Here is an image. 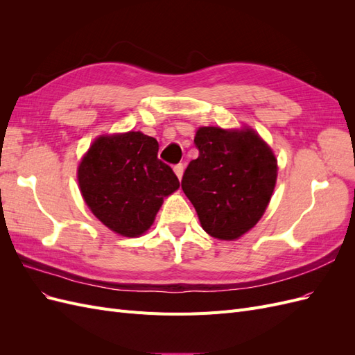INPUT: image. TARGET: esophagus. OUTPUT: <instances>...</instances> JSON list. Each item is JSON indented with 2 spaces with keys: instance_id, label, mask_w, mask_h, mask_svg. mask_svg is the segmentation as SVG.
<instances>
[{
  "instance_id": "1",
  "label": "esophagus",
  "mask_w": 355,
  "mask_h": 355,
  "mask_svg": "<svg viewBox=\"0 0 355 355\" xmlns=\"http://www.w3.org/2000/svg\"><path fill=\"white\" fill-rule=\"evenodd\" d=\"M184 164H176L175 166V173H176V176L179 178V180L182 179V176H184Z\"/></svg>"
}]
</instances>
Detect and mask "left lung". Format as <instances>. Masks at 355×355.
Wrapping results in <instances>:
<instances>
[{"label":"left lung","instance_id":"1","mask_svg":"<svg viewBox=\"0 0 355 355\" xmlns=\"http://www.w3.org/2000/svg\"><path fill=\"white\" fill-rule=\"evenodd\" d=\"M198 158L188 164L182 189L202 230L219 240H237L259 222L277 182V158L249 127H200Z\"/></svg>","mask_w":355,"mask_h":355}]
</instances>
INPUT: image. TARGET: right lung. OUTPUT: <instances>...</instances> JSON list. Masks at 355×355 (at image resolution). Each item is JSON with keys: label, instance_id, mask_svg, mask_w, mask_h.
Here are the masks:
<instances>
[{"label": "right lung", "instance_id": "right-lung-1", "mask_svg": "<svg viewBox=\"0 0 355 355\" xmlns=\"http://www.w3.org/2000/svg\"><path fill=\"white\" fill-rule=\"evenodd\" d=\"M158 142L142 132L96 139L78 166L81 196L105 227L139 237L154 223L163 200L180 187L158 159Z\"/></svg>", "mask_w": 355, "mask_h": 355}]
</instances>
